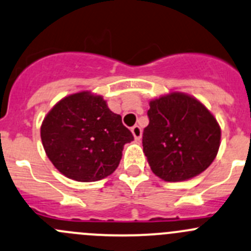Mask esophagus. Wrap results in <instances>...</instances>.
<instances>
[{
	"mask_svg": "<svg viewBox=\"0 0 251 251\" xmlns=\"http://www.w3.org/2000/svg\"><path fill=\"white\" fill-rule=\"evenodd\" d=\"M131 132H132L133 137H135L136 141H138L141 138V136H142V130H141L140 126L135 125L133 127H131Z\"/></svg>",
	"mask_w": 251,
	"mask_h": 251,
	"instance_id": "obj_1",
	"label": "esophagus"
}]
</instances>
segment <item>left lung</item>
<instances>
[{"mask_svg": "<svg viewBox=\"0 0 251 251\" xmlns=\"http://www.w3.org/2000/svg\"><path fill=\"white\" fill-rule=\"evenodd\" d=\"M147 115L143 153L157 176L181 181L210 167L220 148L221 127L201 101L173 92L151 100Z\"/></svg>", "mask_w": 251, "mask_h": 251, "instance_id": "8db88e82", "label": "left lung"}]
</instances>
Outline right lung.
I'll use <instances>...</instances> for the list:
<instances>
[{
	"label": "right lung",
	"instance_id": "add662e5",
	"mask_svg": "<svg viewBox=\"0 0 251 251\" xmlns=\"http://www.w3.org/2000/svg\"><path fill=\"white\" fill-rule=\"evenodd\" d=\"M46 155L56 169L76 181H97L114 173L124 145L133 136L103 97L79 92L61 99L40 128Z\"/></svg>",
	"mask_w": 251,
	"mask_h": 251
}]
</instances>
